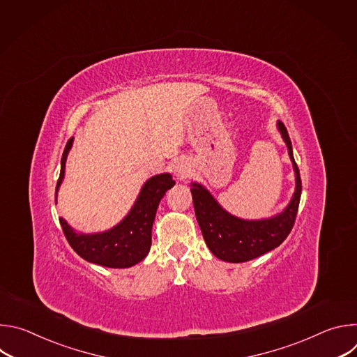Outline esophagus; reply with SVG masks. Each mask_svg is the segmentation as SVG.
I'll return each mask as SVG.
<instances>
[{
	"label": "esophagus",
	"mask_w": 357,
	"mask_h": 357,
	"mask_svg": "<svg viewBox=\"0 0 357 357\" xmlns=\"http://www.w3.org/2000/svg\"><path fill=\"white\" fill-rule=\"evenodd\" d=\"M175 174L181 178H186L188 174H189V165L185 162V161H178L176 165H175Z\"/></svg>",
	"instance_id": "1"
}]
</instances>
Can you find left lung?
Segmentation results:
<instances>
[{"label": "left lung", "mask_w": 357, "mask_h": 357, "mask_svg": "<svg viewBox=\"0 0 357 357\" xmlns=\"http://www.w3.org/2000/svg\"><path fill=\"white\" fill-rule=\"evenodd\" d=\"M278 128L288 146V154L292 160L296 189L288 208L278 216L267 220H241L226 211L200 185L193 183L192 197L197 223L203 238L215 256L229 263H244L257 259L263 254L278 247L291 233L301 200V176L298 165L292 155V145L285 126L278 121Z\"/></svg>", "instance_id": "1"}]
</instances>
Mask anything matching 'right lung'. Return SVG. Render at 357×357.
Returning a JSON list of instances; mask_svg holds the SVG:
<instances>
[{
	"instance_id": "obj_1",
	"label": "right lung",
	"mask_w": 357,
	"mask_h": 357,
	"mask_svg": "<svg viewBox=\"0 0 357 357\" xmlns=\"http://www.w3.org/2000/svg\"><path fill=\"white\" fill-rule=\"evenodd\" d=\"M70 138L62 155L61 175L56 190L65 175V162L72 146ZM175 185L169 174L157 175L146 181L134 208L127 218L114 229L97 234H77L59 218L62 230L70 247L89 263L110 268H127L145 259L151 248V230L160 202L165 192Z\"/></svg>"
}]
</instances>
